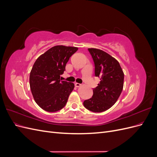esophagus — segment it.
<instances>
[{
  "label": "esophagus",
  "instance_id": "obj_1",
  "mask_svg": "<svg viewBox=\"0 0 157 157\" xmlns=\"http://www.w3.org/2000/svg\"><path fill=\"white\" fill-rule=\"evenodd\" d=\"M75 86L76 87H80V86H81V84L78 83V82H75Z\"/></svg>",
  "mask_w": 157,
  "mask_h": 157
}]
</instances>
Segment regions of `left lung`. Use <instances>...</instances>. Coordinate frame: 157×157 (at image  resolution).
<instances>
[{
	"label": "left lung",
	"mask_w": 157,
	"mask_h": 157,
	"mask_svg": "<svg viewBox=\"0 0 157 157\" xmlns=\"http://www.w3.org/2000/svg\"><path fill=\"white\" fill-rule=\"evenodd\" d=\"M94 63L96 77L100 83L93 88V96L83 102L88 110L103 112L116 103L122 91L124 73L118 61L105 52L96 48L88 49Z\"/></svg>",
	"instance_id": "8db88e82"
}]
</instances>
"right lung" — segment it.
<instances>
[{"instance_id": "1", "label": "right lung", "mask_w": 157, "mask_h": 157, "mask_svg": "<svg viewBox=\"0 0 157 157\" xmlns=\"http://www.w3.org/2000/svg\"><path fill=\"white\" fill-rule=\"evenodd\" d=\"M77 50V47L55 46L35 61L30 73V88L35 102L44 111H58L67 103L75 85L61 80L60 75Z\"/></svg>"}]
</instances>
